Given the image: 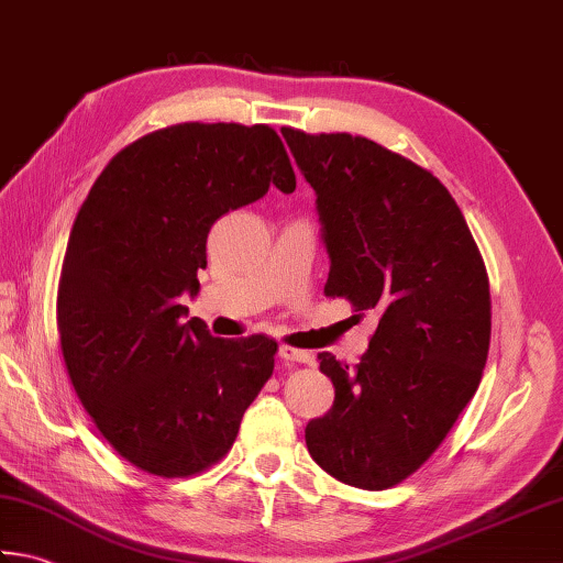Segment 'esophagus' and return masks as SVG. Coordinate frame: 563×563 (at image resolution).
<instances>
[{
	"instance_id": "34e87169",
	"label": "esophagus",
	"mask_w": 563,
	"mask_h": 563,
	"mask_svg": "<svg viewBox=\"0 0 563 563\" xmlns=\"http://www.w3.org/2000/svg\"><path fill=\"white\" fill-rule=\"evenodd\" d=\"M279 357L284 363H309L311 355L306 353V350H296L289 345H279Z\"/></svg>"
}]
</instances>
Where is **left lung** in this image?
I'll list each match as a JSON object with an SVG mask.
<instances>
[{
  "label": "left lung",
  "mask_w": 563,
  "mask_h": 563,
  "mask_svg": "<svg viewBox=\"0 0 563 563\" xmlns=\"http://www.w3.org/2000/svg\"><path fill=\"white\" fill-rule=\"evenodd\" d=\"M316 190L325 296L379 316L355 369L318 353L333 407L306 423L311 459L385 490L421 468L481 385L490 286L461 208L437 176L365 136L282 130Z\"/></svg>",
  "instance_id": "left-lung-1"
}]
</instances>
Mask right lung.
Returning <instances> with one entry per match:
<instances>
[{
	"label": "right lung",
	"instance_id": "obj_1",
	"mask_svg": "<svg viewBox=\"0 0 563 563\" xmlns=\"http://www.w3.org/2000/svg\"><path fill=\"white\" fill-rule=\"evenodd\" d=\"M296 176L267 124L166 126L102 168L73 222L58 333L76 395L110 446L152 475L186 478L235 443L272 377L277 341L213 338L186 321L213 222Z\"/></svg>",
	"mask_w": 563,
	"mask_h": 563
}]
</instances>
